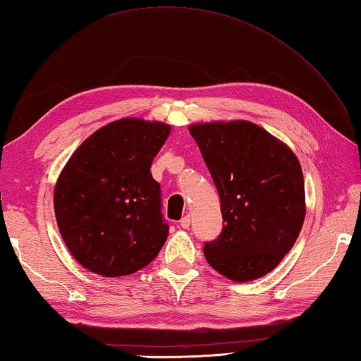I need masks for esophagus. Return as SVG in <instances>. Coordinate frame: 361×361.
Segmentation results:
<instances>
[{
    "label": "esophagus",
    "mask_w": 361,
    "mask_h": 361,
    "mask_svg": "<svg viewBox=\"0 0 361 361\" xmlns=\"http://www.w3.org/2000/svg\"><path fill=\"white\" fill-rule=\"evenodd\" d=\"M189 225H190V216H189V214H186V216L183 217L181 221H180V227H181V228H188Z\"/></svg>",
    "instance_id": "obj_1"
}]
</instances>
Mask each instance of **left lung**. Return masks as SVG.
<instances>
[{
    "label": "left lung",
    "instance_id": "1",
    "mask_svg": "<svg viewBox=\"0 0 361 361\" xmlns=\"http://www.w3.org/2000/svg\"><path fill=\"white\" fill-rule=\"evenodd\" d=\"M189 133L213 176L224 217L221 235L204 243V258L233 281L263 277L293 249L305 219L298 157L247 120L195 123Z\"/></svg>",
    "mask_w": 361,
    "mask_h": 361
}]
</instances>
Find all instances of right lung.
Wrapping results in <instances>:
<instances>
[{"instance_id":"1","label":"right lung","mask_w":361,"mask_h":361,"mask_svg":"<svg viewBox=\"0 0 361 361\" xmlns=\"http://www.w3.org/2000/svg\"><path fill=\"white\" fill-rule=\"evenodd\" d=\"M171 126L120 118L76 148L54 186V214L67 249L103 277L142 269L164 245L169 225L150 167Z\"/></svg>"}]
</instances>
